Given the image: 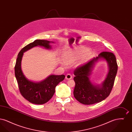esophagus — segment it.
<instances>
[{"mask_svg":"<svg viewBox=\"0 0 132 132\" xmlns=\"http://www.w3.org/2000/svg\"><path fill=\"white\" fill-rule=\"evenodd\" d=\"M65 78L67 80H70V79H71L72 78V76L70 74H67L66 75Z\"/></svg>","mask_w":132,"mask_h":132,"instance_id":"obj_1","label":"esophagus"}]
</instances>
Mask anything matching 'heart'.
<instances>
[{
	"instance_id": "1",
	"label": "heart",
	"mask_w": 132,
	"mask_h": 132,
	"mask_svg": "<svg viewBox=\"0 0 132 132\" xmlns=\"http://www.w3.org/2000/svg\"><path fill=\"white\" fill-rule=\"evenodd\" d=\"M93 54V51L91 48L83 46L76 47L64 54V60L68 63H72L79 58L78 65H80L89 60Z\"/></svg>"
}]
</instances>
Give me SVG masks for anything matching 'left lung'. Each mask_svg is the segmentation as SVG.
Instances as JSON below:
<instances>
[{
	"label": "left lung",
	"instance_id": "left-lung-1",
	"mask_svg": "<svg viewBox=\"0 0 132 132\" xmlns=\"http://www.w3.org/2000/svg\"><path fill=\"white\" fill-rule=\"evenodd\" d=\"M100 59L106 60L109 71L105 79L101 84H95L90 80V76L95 65ZM118 65L114 54L109 52H102L84 65L75 70L74 80L75 87L74 96L76 99L86 105L98 103L107 98L113 88L117 72Z\"/></svg>",
	"mask_w": 132,
	"mask_h": 132
}]
</instances>
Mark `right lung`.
<instances>
[{"mask_svg": "<svg viewBox=\"0 0 132 132\" xmlns=\"http://www.w3.org/2000/svg\"><path fill=\"white\" fill-rule=\"evenodd\" d=\"M50 43H54L44 39L35 40L21 50L16 60L15 75L20 92L26 100L33 104H43L50 101L55 93L57 85L65 77L64 75H50L40 82H34L29 80L22 70L21 62L24 52L38 46L51 50Z\"/></svg>", "mask_w": 132, "mask_h": 132, "instance_id": "obj_1", "label": "right lung"}]
</instances>
